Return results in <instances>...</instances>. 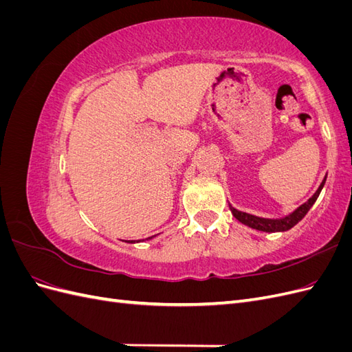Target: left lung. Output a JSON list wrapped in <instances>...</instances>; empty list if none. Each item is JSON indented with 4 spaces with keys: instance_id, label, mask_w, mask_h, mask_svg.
<instances>
[{
    "instance_id": "1",
    "label": "left lung",
    "mask_w": 352,
    "mask_h": 352,
    "mask_svg": "<svg viewBox=\"0 0 352 352\" xmlns=\"http://www.w3.org/2000/svg\"><path fill=\"white\" fill-rule=\"evenodd\" d=\"M324 182H326V179L323 180L322 185L318 186V189L316 190V194L310 199L304 202L301 207H298L294 212H291L289 216H286L283 219H263V217L252 216V214H248V212H243V211H239L236 208L230 207L232 214L235 216L236 220L243 223V225H247L252 229L261 230V232H285V230H289L291 228H294L296 225L298 221L302 220L304 216L308 212V210L313 207L317 197L320 195V190L324 186Z\"/></svg>"
}]
</instances>
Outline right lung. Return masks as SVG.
Here are the masks:
<instances>
[{"label":"right lung","mask_w":352,"mask_h":352,"mask_svg":"<svg viewBox=\"0 0 352 352\" xmlns=\"http://www.w3.org/2000/svg\"><path fill=\"white\" fill-rule=\"evenodd\" d=\"M153 238V236H151ZM151 238H146V239H151ZM131 242H135V241H131Z\"/></svg>","instance_id":"obj_1"}]
</instances>
